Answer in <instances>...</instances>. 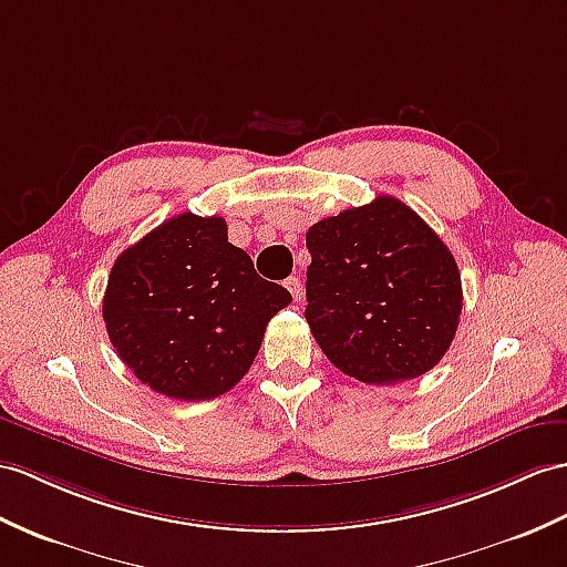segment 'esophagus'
Masks as SVG:
<instances>
[{
	"instance_id": "34e87169",
	"label": "esophagus",
	"mask_w": 567,
	"mask_h": 567,
	"mask_svg": "<svg viewBox=\"0 0 567 567\" xmlns=\"http://www.w3.org/2000/svg\"><path fill=\"white\" fill-rule=\"evenodd\" d=\"M284 286L288 288V293H291L296 300H300V298H302V284H300L298 276H291V279H286V284H284Z\"/></svg>"
}]
</instances>
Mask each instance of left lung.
I'll list each match as a JSON object with an SVG mask.
<instances>
[{
	"label": "left lung",
	"instance_id": "1",
	"mask_svg": "<svg viewBox=\"0 0 567 567\" xmlns=\"http://www.w3.org/2000/svg\"><path fill=\"white\" fill-rule=\"evenodd\" d=\"M306 243V320L331 363L368 384L440 363L460 324L462 276L416 212L382 195L317 220Z\"/></svg>",
	"mask_w": 567,
	"mask_h": 567
}]
</instances>
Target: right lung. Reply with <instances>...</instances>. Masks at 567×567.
I'll use <instances>...</instances> for the list:
<instances>
[{
	"label": "right lung",
	"instance_id": "add662e5",
	"mask_svg": "<svg viewBox=\"0 0 567 567\" xmlns=\"http://www.w3.org/2000/svg\"><path fill=\"white\" fill-rule=\"evenodd\" d=\"M291 300L228 243L224 218L187 212L115 259L103 320L136 380L171 399L204 402L236 388L269 320Z\"/></svg>",
	"mask_w": 567,
	"mask_h": 567
}]
</instances>
